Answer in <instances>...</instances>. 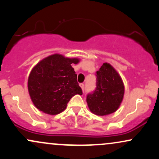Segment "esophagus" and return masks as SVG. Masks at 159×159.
<instances>
[{
  "instance_id": "34e87169",
  "label": "esophagus",
  "mask_w": 159,
  "mask_h": 159,
  "mask_svg": "<svg viewBox=\"0 0 159 159\" xmlns=\"http://www.w3.org/2000/svg\"><path fill=\"white\" fill-rule=\"evenodd\" d=\"M80 87H81V89H82V90L84 91V84H80Z\"/></svg>"
}]
</instances>
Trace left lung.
Returning a JSON list of instances; mask_svg holds the SVG:
<instances>
[{"instance_id": "left-lung-1", "label": "left lung", "mask_w": 159, "mask_h": 159, "mask_svg": "<svg viewBox=\"0 0 159 159\" xmlns=\"http://www.w3.org/2000/svg\"><path fill=\"white\" fill-rule=\"evenodd\" d=\"M96 87L87 94V103L90 111L98 116L114 113L120 107L124 95V84L112 66L105 63L96 72Z\"/></svg>"}]
</instances>
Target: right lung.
<instances>
[{
	"mask_svg": "<svg viewBox=\"0 0 159 159\" xmlns=\"http://www.w3.org/2000/svg\"><path fill=\"white\" fill-rule=\"evenodd\" d=\"M77 58L55 54L42 60L30 72L27 87L33 103L39 111L50 115L61 113L75 95H82L77 75L72 67Z\"/></svg>",
	"mask_w": 159,
	"mask_h": 159,
	"instance_id": "add662e5",
	"label": "right lung"
}]
</instances>
